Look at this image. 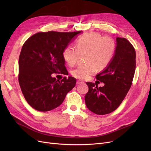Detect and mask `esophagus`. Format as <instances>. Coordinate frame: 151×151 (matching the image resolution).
<instances>
[{
    "instance_id": "esophagus-1",
    "label": "esophagus",
    "mask_w": 151,
    "mask_h": 151,
    "mask_svg": "<svg viewBox=\"0 0 151 151\" xmlns=\"http://www.w3.org/2000/svg\"><path fill=\"white\" fill-rule=\"evenodd\" d=\"M77 84H84V82L83 81H77Z\"/></svg>"
}]
</instances>
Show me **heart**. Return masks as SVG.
Masks as SVG:
<instances>
[{
	"label": "heart",
	"instance_id": "b5f03b06",
	"mask_svg": "<svg viewBox=\"0 0 151 151\" xmlns=\"http://www.w3.org/2000/svg\"><path fill=\"white\" fill-rule=\"evenodd\" d=\"M76 47L65 48L62 56L68 65L72 67L78 63L81 55L86 54V64L79 65L71 72L75 78L84 80L95 72L97 67L103 69L110 63L115 52L116 43L111 37L92 32L77 38Z\"/></svg>",
	"mask_w": 151,
	"mask_h": 151
}]
</instances>
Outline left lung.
Masks as SVG:
<instances>
[{"instance_id":"left-lung-1","label":"left lung","mask_w":151,"mask_h":151,"mask_svg":"<svg viewBox=\"0 0 151 151\" xmlns=\"http://www.w3.org/2000/svg\"><path fill=\"white\" fill-rule=\"evenodd\" d=\"M115 53L108 65L96 76L103 83L98 88L86 83L89 91L85 95L86 106L96 115H104L115 111L129 91L133 81L136 66V54L133 45L124 38H116Z\"/></svg>"}]
</instances>
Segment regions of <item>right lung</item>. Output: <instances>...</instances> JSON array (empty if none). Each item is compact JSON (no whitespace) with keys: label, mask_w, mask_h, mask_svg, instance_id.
Here are the masks:
<instances>
[{"label":"right lung","mask_w":151,"mask_h":151,"mask_svg":"<svg viewBox=\"0 0 151 151\" xmlns=\"http://www.w3.org/2000/svg\"><path fill=\"white\" fill-rule=\"evenodd\" d=\"M81 31L39 32L22 45L19 57L18 81L25 99L40 111H48L63 103L74 88L76 79L69 76L60 81L53 74L68 75L62 52Z\"/></svg>","instance_id":"add662e5"}]
</instances>
